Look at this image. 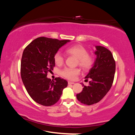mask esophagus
Returning <instances> with one entry per match:
<instances>
[{
	"mask_svg": "<svg viewBox=\"0 0 135 135\" xmlns=\"http://www.w3.org/2000/svg\"><path fill=\"white\" fill-rule=\"evenodd\" d=\"M68 84H74V82H71V81H68Z\"/></svg>",
	"mask_w": 135,
	"mask_h": 135,
	"instance_id": "1",
	"label": "esophagus"
}]
</instances>
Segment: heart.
<instances>
[{"label":"heart","mask_w":135,"mask_h":135,"mask_svg":"<svg viewBox=\"0 0 135 135\" xmlns=\"http://www.w3.org/2000/svg\"><path fill=\"white\" fill-rule=\"evenodd\" d=\"M68 54L72 55L78 59V64L84 70L89 69L94 62L93 57L88 54V51L83 46L76 45L72 46L66 50ZM54 62L56 65H60L64 62V57L60 52H56L54 55ZM80 70L78 68H65L61 71L63 77L71 80L76 79L80 74Z\"/></svg>","instance_id":"1"}]
</instances>
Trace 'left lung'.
<instances>
[{"label":"left lung","mask_w":135,"mask_h":135,"mask_svg":"<svg viewBox=\"0 0 135 135\" xmlns=\"http://www.w3.org/2000/svg\"><path fill=\"white\" fill-rule=\"evenodd\" d=\"M97 56L92 67L85 77L90 79L88 86H84L82 92L76 95L82 104L90 105L99 102L110 89L115 71V62L110 51L101 46H95Z\"/></svg>","instance_id":"8db88e82"}]
</instances>
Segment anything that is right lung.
Instances as JSON below:
<instances>
[{
    "instance_id": "right-lung-1",
    "label": "right lung",
    "mask_w": 135,
    "mask_h": 135,
    "mask_svg": "<svg viewBox=\"0 0 135 135\" xmlns=\"http://www.w3.org/2000/svg\"><path fill=\"white\" fill-rule=\"evenodd\" d=\"M70 41L40 37L32 41L24 50L21 62L22 80L31 98L42 105L56 104L67 86L65 80L56 77L51 80L47 77V73L55 65V54Z\"/></svg>"
}]
</instances>
